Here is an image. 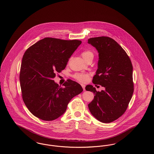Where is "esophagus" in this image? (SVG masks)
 <instances>
[{"mask_svg": "<svg viewBox=\"0 0 154 154\" xmlns=\"http://www.w3.org/2000/svg\"><path fill=\"white\" fill-rule=\"evenodd\" d=\"M81 86L82 87L83 90H84V91H85V85L84 84H81Z\"/></svg>", "mask_w": 154, "mask_h": 154, "instance_id": "34e87169", "label": "esophagus"}]
</instances>
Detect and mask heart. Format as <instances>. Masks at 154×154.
Listing matches in <instances>:
<instances>
[{
    "label": "heart",
    "mask_w": 154,
    "mask_h": 154,
    "mask_svg": "<svg viewBox=\"0 0 154 154\" xmlns=\"http://www.w3.org/2000/svg\"><path fill=\"white\" fill-rule=\"evenodd\" d=\"M82 58L85 60L89 57H93V53L91 50H85L81 53ZM73 77L75 80L80 81L81 82H87L89 77L88 73H75L73 75Z\"/></svg>",
    "instance_id": "1"
}]
</instances>
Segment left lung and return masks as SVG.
<instances>
[{"label": "left lung", "instance_id": "8db88e82", "mask_svg": "<svg viewBox=\"0 0 154 154\" xmlns=\"http://www.w3.org/2000/svg\"><path fill=\"white\" fill-rule=\"evenodd\" d=\"M88 43L99 53L98 68L93 83L105 88L104 91L97 92L92 85H86V91L95 95L88 108L100 122L111 123L123 115L132 98V65L124 50L111 38H91Z\"/></svg>", "mask_w": 154, "mask_h": 154}]
</instances>
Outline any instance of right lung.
Masks as SVG:
<instances>
[{
    "mask_svg": "<svg viewBox=\"0 0 154 154\" xmlns=\"http://www.w3.org/2000/svg\"><path fill=\"white\" fill-rule=\"evenodd\" d=\"M81 43L79 40L45 38L25 51L20 84L25 105L35 117L45 121L60 117L71 99L82 92V88L74 81L68 80L61 87L53 80Z\"/></svg>",
    "mask_w": 154,
    "mask_h": 154,
    "instance_id": "obj_1",
    "label": "right lung"
}]
</instances>
